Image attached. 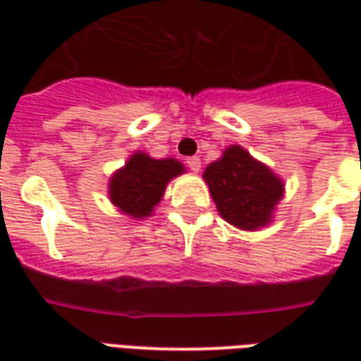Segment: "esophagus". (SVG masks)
<instances>
[{"label":"esophagus","instance_id":"obj_1","mask_svg":"<svg viewBox=\"0 0 361 361\" xmlns=\"http://www.w3.org/2000/svg\"><path fill=\"white\" fill-rule=\"evenodd\" d=\"M188 166H189V170H193V172H199V170H201V158H199V157H189L188 158Z\"/></svg>","mask_w":361,"mask_h":361}]
</instances>
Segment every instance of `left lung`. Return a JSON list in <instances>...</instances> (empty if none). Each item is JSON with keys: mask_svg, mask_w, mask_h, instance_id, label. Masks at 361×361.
Segmentation results:
<instances>
[{"mask_svg": "<svg viewBox=\"0 0 361 361\" xmlns=\"http://www.w3.org/2000/svg\"><path fill=\"white\" fill-rule=\"evenodd\" d=\"M203 178L220 216L243 230H257L269 224L284 191L282 181L238 145L207 166Z\"/></svg>", "mask_w": 361, "mask_h": 361, "instance_id": "left-lung-1", "label": "left lung"}]
</instances>
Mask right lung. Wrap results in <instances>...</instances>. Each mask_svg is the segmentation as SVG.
I'll use <instances>...</instances> for the list:
<instances>
[{"instance_id": "1", "label": "right lung", "mask_w": 361, "mask_h": 361, "mask_svg": "<svg viewBox=\"0 0 361 361\" xmlns=\"http://www.w3.org/2000/svg\"><path fill=\"white\" fill-rule=\"evenodd\" d=\"M183 166L173 160H154L145 152L129 158L126 168L114 173L110 181V199L119 211L135 219L149 216L158 204L168 181L180 176Z\"/></svg>"}]
</instances>
